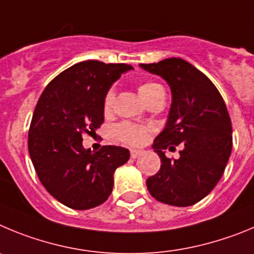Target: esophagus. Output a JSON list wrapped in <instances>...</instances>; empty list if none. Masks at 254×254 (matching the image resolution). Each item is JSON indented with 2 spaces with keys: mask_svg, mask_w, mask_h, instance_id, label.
<instances>
[{
  "mask_svg": "<svg viewBox=\"0 0 254 254\" xmlns=\"http://www.w3.org/2000/svg\"><path fill=\"white\" fill-rule=\"evenodd\" d=\"M143 150H139V149H131L130 150V155H131V158H138L139 155L143 154Z\"/></svg>",
  "mask_w": 254,
  "mask_h": 254,
  "instance_id": "esophagus-1",
  "label": "esophagus"
}]
</instances>
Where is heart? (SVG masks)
Returning <instances> with one entry per match:
<instances>
[{"instance_id":"b5f03b06","label":"heart","mask_w":254,"mask_h":254,"mask_svg":"<svg viewBox=\"0 0 254 254\" xmlns=\"http://www.w3.org/2000/svg\"><path fill=\"white\" fill-rule=\"evenodd\" d=\"M138 93L141 97L144 102H147L152 97H154L158 93H164V90L162 88L161 84L154 83V82H144L138 86ZM114 101H115V93L113 91H109L105 96L104 100V110L106 113L113 109ZM150 129L145 127H140V125L130 124V123H123L119 124L115 129V134L120 140L124 143L131 144V145H140V144L145 143L149 136Z\"/></svg>"}]
</instances>
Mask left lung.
I'll return each mask as SVG.
<instances>
[{
	"instance_id": "8db88e82",
	"label": "left lung",
	"mask_w": 254,
	"mask_h": 254,
	"mask_svg": "<svg viewBox=\"0 0 254 254\" xmlns=\"http://www.w3.org/2000/svg\"><path fill=\"white\" fill-rule=\"evenodd\" d=\"M144 70L162 77L172 93L166 127L152 148L161 168L147 180L155 200L172 206H191L209 195L223 176L232 152V122L223 97L212 82L181 58H168ZM181 143L178 160L167 159L164 149Z\"/></svg>"
}]
</instances>
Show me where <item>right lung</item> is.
Listing matches in <instances>:
<instances>
[{
  "instance_id": "obj_1",
  "label": "right lung",
  "mask_w": 254,
  "mask_h": 254,
  "mask_svg": "<svg viewBox=\"0 0 254 254\" xmlns=\"http://www.w3.org/2000/svg\"><path fill=\"white\" fill-rule=\"evenodd\" d=\"M132 67L84 61L63 70L43 91L31 119L29 154L48 192L65 206L87 210L104 204L114 187V172L130 152L104 145L91 152L82 135L104 123V100L113 83Z\"/></svg>"
}]
</instances>
